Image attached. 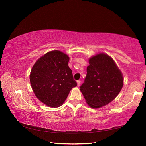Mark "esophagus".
I'll return each mask as SVG.
<instances>
[{
    "instance_id": "obj_1",
    "label": "esophagus",
    "mask_w": 146,
    "mask_h": 146,
    "mask_svg": "<svg viewBox=\"0 0 146 146\" xmlns=\"http://www.w3.org/2000/svg\"><path fill=\"white\" fill-rule=\"evenodd\" d=\"M77 86H79L80 85V83H81V81L80 80H78L77 82Z\"/></svg>"
}]
</instances>
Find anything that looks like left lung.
Returning a JSON list of instances; mask_svg holds the SVG:
<instances>
[{"mask_svg":"<svg viewBox=\"0 0 146 146\" xmlns=\"http://www.w3.org/2000/svg\"><path fill=\"white\" fill-rule=\"evenodd\" d=\"M80 90L87 104L98 108L116 98L123 85V76L114 60L104 53L91 57Z\"/></svg>","mask_w":146,"mask_h":146,"instance_id":"1","label":"left lung"}]
</instances>
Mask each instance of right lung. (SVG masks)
Returning <instances> with one entry per match:
<instances>
[{"instance_id":"right-lung-1","label":"right lung","mask_w":146,"mask_h":146,"mask_svg":"<svg viewBox=\"0 0 146 146\" xmlns=\"http://www.w3.org/2000/svg\"><path fill=\"white\" fill-rule=\"evenodd\" d=\"M69 61V57L63 52L52 50L40 57L31 70L30 81L34 93L48 107L63 105L70 91L77 85Z\"/></svg>"}]
</instances>
